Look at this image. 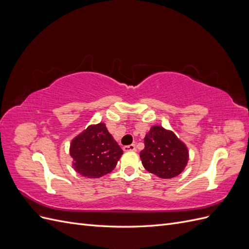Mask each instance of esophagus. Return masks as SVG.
I'll return each instance as SVG.
<instances>
[{"mask_svg": "<svg viewBox=\"0 0 249 249\" xmlns=\"http://www.w3.org/2000/svg\"><path fill=\"white\" fill-rule=\"evenodd\" d=\"M124 152H130V150H136V145L135 144H130V145H125L124 146Z\"/></svg>", "mask_w": 249, "mask_h": 249, "instance_id": "1", "label": "esophagus"}]
</instances>
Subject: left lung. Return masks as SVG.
<instances>
[{"mask_svg": "<svg viewBox=\"0 0 249 249\" xmlns=\"http://www.w3.org/2000/svg\"><path fill=\"white\" fill-rule=\"evenodd\" d=\"M140 152L143 166L161 178H172L182 172L189 160L187 146L176 134L160 125L150 127Z\"/></svg>", "mask_w": 249, "mask_h": 249, "instance_id": "8db88e82", "label": "left lung"}]
</instances>
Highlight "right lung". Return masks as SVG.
Masks as SVG:
<instances>
[{
	"label": "right lung",
	"mask_w": 249,
	"mask_h": 249,
	"mask_svg": "<svg viewBox=\"0 0 249 249\" xmlns=\"http://www.w3.org/2000/svg\"><path fill=\"white\" fill-rule=\"evenodd\" d=\"M72 166L89 178H99L115 168L123 149L108 132L106 124L89 125L71 143Z\"/></svg>",
	"instance_id": "1"
}]
</instances>
